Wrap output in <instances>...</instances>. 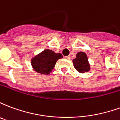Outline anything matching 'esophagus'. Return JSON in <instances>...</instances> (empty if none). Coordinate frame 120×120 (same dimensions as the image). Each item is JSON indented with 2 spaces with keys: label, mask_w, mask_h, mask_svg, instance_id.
<instances>
[{
  "label": "esophagus",
  "mask_w": 120,
  "mask_h": 120,
  "mask_svg": "<svg viewBox=\"0 0 120 120\" xmlns=\"http://www.w3.org/2000/svg\"><path fill=\"white\" fill-rule=\"evenodd\" d=\"M65 59H67V60H69L70 59V56H65Z\"/></svg>",
  "instance_id": "34e87169"
}]
</instances>
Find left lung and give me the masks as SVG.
<instances>
[{"label":"left lung","mask_w":120,"mask_h":120,"mask_svg":"<svg viewBox=\"0 0 120 120\" xmlns=\"http://www.w3.org/2000/svg\"><path fill=\"white\" fill-rule=\"evenodd\" d=\"M73 64L76 70L80 73H85L90 69L87 55L82 51H80L76 55V58L73 60Z\"/></svg>","instance_id":"obj_1"}]
</instances>
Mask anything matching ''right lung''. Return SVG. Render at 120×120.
I'll use <instances>...</instances> for the list:
<instances>
[{
    "mask_svg": "<svg viewBox=\"0 0 120 120\" xmlns=\"http://www.w3.org/2000/svg\"><path fill=\"white\" fill-rule=\"evenodd\" d=\"M61 53H56L51 49H44L31 60L33 69L42 75H49L52 72L57 60L62 58Z\"/></svg>",
    "mask_w": 120,
    "mask_h": 120,
    "instance_id": "right-lung-1",
    "label": "right lung"
}]
</instances>
